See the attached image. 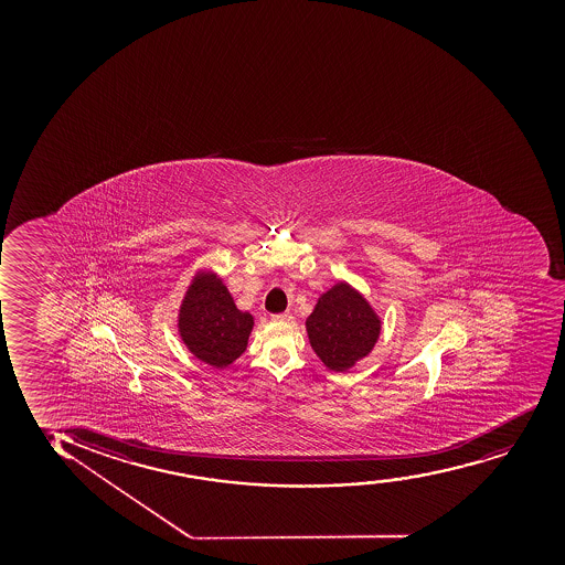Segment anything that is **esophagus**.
<instances>
[{
  "mask_svg": "<svg viewBox=\"0 0 565 565\" xmlns=\"http://www.w3.org/2000/svg\"><path fill=\"white\" fill-rule=\"evenodd\" d=\"M292 312H279V315H273V322H292Z\"/></svg>",
  "mask_w": 565,
  "mask_h": 565,
  "instance_id": "obj_1",
  "label": "esophagus"
}]
</instances>
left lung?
I'll return each instance as SVG.
<instances>
[{
    "label": "left lung",
    "mask_w": 565,
    "mask_h": 565,
    "mask_svg": "<svg viewBox=\"0 0 565 565\" xmlns=\"http://www.w3.org/2000/svg\"><path fill=\"white\" fill-rule=\"evenodd\" d=\"M306 326L312 351L331 371L351 370L373 351L381 333L375 311L347 282H338L318 298Z\"/></svg>",
    "instance_id": "left-lung-1"
}]
</instances>
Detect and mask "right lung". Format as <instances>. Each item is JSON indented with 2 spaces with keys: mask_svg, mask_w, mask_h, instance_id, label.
<instances>
[{
  "mask_svg": "<svg viewBox=\"0 0 565 565\" xmlns=\"http://www.w3.org/2000/svg\"><path fill=\"white\" fill-rule=\"evenodd\" d=\"M253 326V315L235 307L222 279L211 271L195 275L182 299L179 333L198 360L226 367L247 351Z\"/></svg>",
  "mask_w": 565,
  "mask_h": 565,
  "instance_id": "right-lung-1",
  "label": "right lung"
}]
</instances>
